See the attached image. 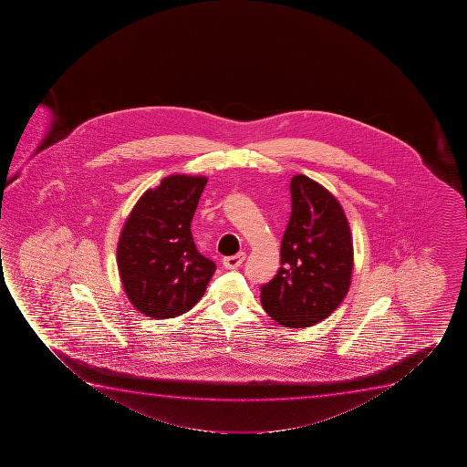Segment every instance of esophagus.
<instances>
[{
    "mask_svg": "<svg viewBox=\"0 0 467 467\" xmlns=\"http://www.w3.org/2000/svg\"><path fill=\"white\" fill-rule=\"evenodd\" d=\"M244 261H245V253H237L234 256H226L223 259V265L228 270L237 269V267H241Z\"/></svg>",
    "mask_w": 467,
    "mask_h": 467,
    "instance_id": "34e87169",
    "label": "esophagus"
}]
</instances>
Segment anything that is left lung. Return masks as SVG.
<instances>
[{"label":"left lung","instance_id":"left-lung-1","mask_svg":"<svg viewBox=\"0 0 467 467\" xmlns=\"http://www.w3.org/2000/svg\"><path fill=\"white\" fill-rule=\"evenodd\" d=\"M292 213L281 241V267L261 285L264 311L289 328L322 322L350 287L353 241L346 213L322 184L291 180Z\"/></svg>","mask_w":467,"mask_h":467}]
</instances>
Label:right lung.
Returning a JSON list of instances; mask_svg holds the SVG:
<instances>
[{
    "instance_id": "obj_1",
    "label": "right lung",
    "mask_w": 467,
    "mask_h": 467,
    "mask_svg": "<svg viewBox=\"0 0 467 467\" xmlns=\"http://www.w3.org/2000/svg\"><path fill=\"white\" fill-rule=\"evenodd\" d=\"M206 176H165L139 198L117 245L121 285L138 311L173 318L192 309L215 264L198 252L191 223Z\"/></svg>"
}]
</instances>
